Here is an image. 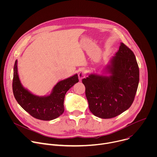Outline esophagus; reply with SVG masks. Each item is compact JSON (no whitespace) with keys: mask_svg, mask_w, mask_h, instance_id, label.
Returning a JSON list of instances; mask_svg holds the SVG:
<instances>
[{"mask_svg":"<svg viewBox=\"0 0 157 157\" xmlns=\"http://www.w3.org/2000/svg\"><path fill=\"white\" fill-rule=\"evenodd\" d=\"M78 77H79V79L80 81H81L85 76H86V72H85V70L82 68L81 69H79L78 70Z\"/></svg>","mask_w":157,"mask_h":157,"instance_id":"34e87169","label":"esophagus"}]
</instances>
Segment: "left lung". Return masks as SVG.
Returning a JSON list of instances; mask_svg holds the SVG:
<instances>
[{
  "label": "left lung",
  "mask_w": 157,
  "mask_h": 157,
  "mask_svg": "<svg viewBox=\"0 0 157 157\" xmlns=\"http://www.w3.org/2000/svg\"><path fill=\"white\" fill-rule=\"evenodd\" d=\"M104 71L107 75L91 73L82 81L90 111L98 117L110 119L133 103L139 82V68L133 52L121 43Z\"/></svg>",
  "instance_id": "obj_1"
}]
</instances>
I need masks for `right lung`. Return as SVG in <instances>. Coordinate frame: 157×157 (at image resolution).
I'll return each mask as SVG.
<instances>
[{
	"instance_id": "1",
	"label": "right lung",
	"mask_w": 157,
	"mask_h": 157,
	"mask_svg": "<svg viewBox=\"0 0 157 157\" xmlns=\"http://www.w3.org/2000/svg\"><path fill=\"white\" fill-rule=\"evenodd\" d=\"M79 81L77 74L59 81L50 94L39 96L33 94L21 84L17 68V60L13 67L12 89L14 97L26 112L32 117L42 120L52 121L64 113V100L66 92Z\"/></svg>"
}]
</instances>
